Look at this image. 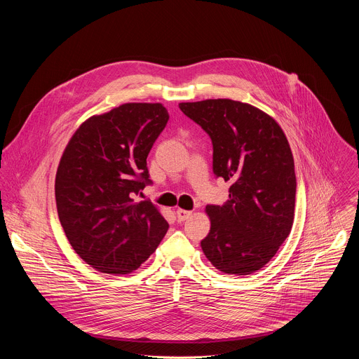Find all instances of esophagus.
<instances>
[{"instance_id":"34e87169","label":"esophagus","mask_w":359,"mask_h":359,"mask_svg":"<svg viewBox=\"0 0 359 359\" xmlns=\"http://www.w3.org/2000/svg\"><path fill=\"white\" fill-rule=\"evenodd\" d=\"M191 215H193V212H190V210H184V209H180V208L176 209V216H177L179 222H184V220L190 219Z\"/></svg>"}]
</instances>
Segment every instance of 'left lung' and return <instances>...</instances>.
<instances>
[{
	"label": "left lung",
	"instance_id": "1",
	"mask_svg": "<svg viewBox=\"0 0 359 359\" xmlns=\"http://www.w3.org/2000/svg\"><path fill=\"white\" fill-rule=\"evenodd\" d=\"M179 108L210 136L215 175L231 182L223 206H206L212 226L201 250L222 273H255L294 223L297 180L288 140L270 115L238 100L182 102Z\"/></svg>",
	"mask_w": 359,
	"mask_h": 359
}]
</instances>
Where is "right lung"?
<instances>
[{"instance_id": "obj_1", "label": "right lung", "mask_w": 359, "mask_h": 359, "mask_svg": "<svg viewBox=\"0 0 359 359\" xmlns=\"http://www.w3.org/2000/svg\"><path fill=\"white\" fill-rule=\"evenodd\" d=\"M162 104H123L86 119L68 142L57 170L61 226L79 257L107 274H129L149 259L169 224L149 200L146 158L165 129Z\"/></svg>"}]
</instances>
